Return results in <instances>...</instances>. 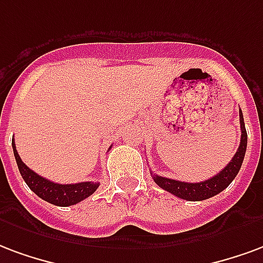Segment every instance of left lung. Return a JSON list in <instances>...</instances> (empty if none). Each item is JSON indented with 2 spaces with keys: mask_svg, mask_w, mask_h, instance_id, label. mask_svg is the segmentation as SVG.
Masks as SVG:
<instances>
[{
  "mask_svg": "<svg viewBox=\"0 0 263 263\" xmlns=\"http://www.w3.org/2000/svg\"><path fill=\"white\" fill-rule=\"evenodd\" d=\"M239 124H241V141H239L238 150L233 157V160L230 161L227 166H224L217 175H214L206 181L191 183V182L175 181V179H170L165 176L154 175V172H151L155 183L166 192L172 193L181 199H185V200H189V202L206 200L209 197L216 196L217 193L223 192L239 172V168L244 161L245 151H247V130H245L244 116H242L241 109H239Z\"/></svg>",
  "mask_w": 263,
  "mask_h": 263,
  "instance_id": "8db88e82",
  "label": "left lung"
}]
</instances>
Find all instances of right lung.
<instances>
[{"mask_svg": "<svg viewBox=\"0 0 263 263\" xmlns=\"http://www.w3.org/2000/svg\"><path fill=\"white\" fill-rule=\"evenodd\" d=\"M12 148L15 160L18 164L19 172L26 182V185L30 187V191L34 192L40 199H43L46 202L55 204V206H72L80 203L88 196H91L99 186L98 182H80V183H68V185H61L55 183L49 179H46L43 176L37 175L36 172L32 171L30 168L25 165L21 157H19L15 141L12 140Z\"/></svg>", "mask_w": 263, "mask_h": 263, "instance_id": "obj_1", "label": "right lung"}]
</instances>
